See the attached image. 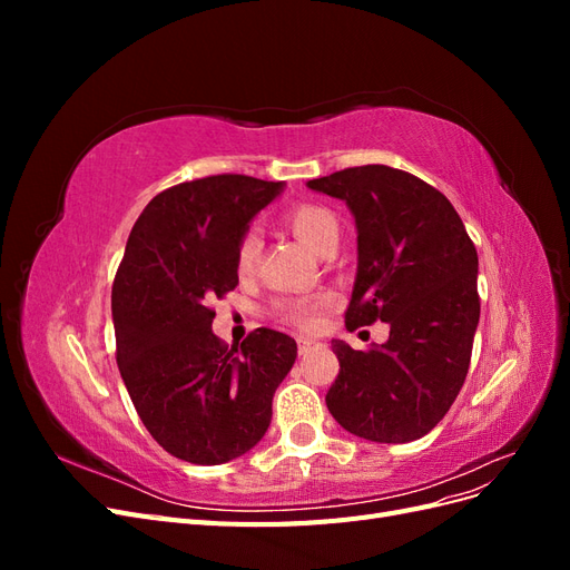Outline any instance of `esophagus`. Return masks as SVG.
<instances>
[{
  "instance_id": "obj_1",
  "label": "esophagus",
  "mask_w": 570,
  "mask_h": 570,
  "mask_svg": "<svg viewBox=\"0 0 570 570\" xmlns=\"http://www.w3.org/2000/svg\"><path fill=\"white\" fill-rule=\"evenodd\" d=\"M297 344H299V354H308V352H312V350L316 347V340H312V337H299Z\"/></svg>"
}]
</instances>
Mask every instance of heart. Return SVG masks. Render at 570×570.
<instances>
[{"mask_svg": "<svg viewBox=\"0 0 570 570\" xmlns=\"http://www.w3.org/2000/svg\"><path fill=\"white\" fill-rule=\"evenodd\" d=\"M287 228L292 230L304 247H308L316 254H325L337 247L340 243V223L331 209H325L321 204H297L285 214ZM258 252H262V239H258L256 233H247L237 245V271L239 273H249L256 264ZM327 297L318 299H302V302H292L287 306V318L299 325L308 327L314 325V314L321 304H325Z\"/></svg>", "mask_w": 570, "mask_h": 570, "instance_id": "obj_1", "label": "heart"}]
</instances>
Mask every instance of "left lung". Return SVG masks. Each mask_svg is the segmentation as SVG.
I'll return each mask as SVG.
<instances>
[{
	"mask_svg": "<svg viewBox=\"0 0 570 570\" xmlns=\"http://www.w3.org/2000/svg\"><path fill=\"white\" fill-rule=\"evenodd\" d=\"M342 199L356 226L347 327L383 321L385 344L333 340L340 373L325 394L347 433L402 444L428 435L465 381L480 321L478 252L452 202L390 166H356L306 183Z\"/></svg>",
	"mask_w": 570,
	"mask_h": 570,
	"instance_id": "1",
	"label": "left lung"
}]
</instances>
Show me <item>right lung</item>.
Returning a JSON list of instances; mask_svg holds the SVG:
<instances>
[{
	"instance_id": "add662e5",
	"label": "right lung",
	"mask_w": 570,
	"mask_h": 570,
	"mask_svg": "<svg viewBox=\"0 0 570 570\" xmlns=\"http://www.w3.org/2000/svg\"><path fill=\"white\" fill-rule=\"evenodd\" d=\"M283 183L209 176L154 197L130 230L111 289L116 361L149 435L168 454L218 465L266 435L297 342L256 327L228 350L214 297L237 285V245Z\"/></svg>"
}]
</instances>
